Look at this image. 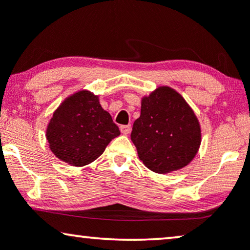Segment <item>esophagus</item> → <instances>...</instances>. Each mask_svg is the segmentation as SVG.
Masks as SVG:
<instances>
[{"label":"esophagus","instance_id":"obj_1","mask_svg":"<svg viewBox=\"0 0 250 250\" xmlns=\"http://www.w3.org/2000/svg\"><path fill=\"white\" fill-rule=\"evenodd\" d=\"M131 125H122L121 126V132L123 133V134L127 135L129 134V132H131Z\"/></svg>","mask_w":250,"mask_h":250}]
</instances>
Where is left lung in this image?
Returning <instances> with one entry per match:
<instances>
[{
	"instance_id": "left-lung-1",
	"label": "left lung",
	"mask_w": 250,
	"mask_h": 250,
	"mask_svg": "<svg viewBox=\"0 0 250 250\" xmlns=\"http://www.w3.org/2000/svg\"><path fill=\"white\" fill-rule=\"evenodd\" d=\"M131 140L139 158L152 172L166 174L187 166L201 142L198 118L182 95L160 86L141 101Z\"/></svg>"
}]
</instances>
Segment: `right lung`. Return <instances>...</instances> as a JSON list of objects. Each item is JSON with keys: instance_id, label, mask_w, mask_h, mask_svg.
I'll return each instance as SVG.
<instances>
[{"instance_id": "1", "label": "right lung", "mask_w": 250, "mask_h": 250, "mask_svg": "<svg viewBox=\"0 0 250 250\" xmlns=\"http://www.w3.org/2000/svg\"><path fill=\"white\" fill-rule=\"evenodd\" d=\"M121 134L99 98L80 91L61 104L47 125L46 139L58 158L73 166H85L102 155L105 146Z\"/></svg>"}]
</instances>
